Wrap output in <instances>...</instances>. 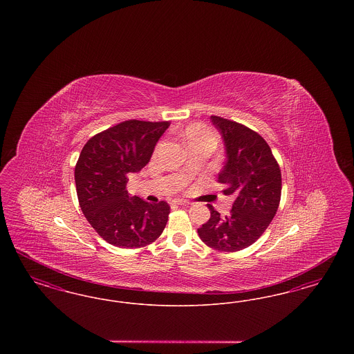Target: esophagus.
Segmentation results:
<instances>
[{"label": "esophagus", "mask_w": 354, "mask_h": 354, "mask_svg": "<svg viewBox=\"0 0 354 354\" xmlns=\"http://www.w3.org/2000/svg\"><path fill=\"white\" fill-rule=\"evenodd\" d=\"M174 204H178V205H189L191 203L187 202V201H182V199H175Z\"/></svg>", "instance_id": "34e87169"}]
</instances>
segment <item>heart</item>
Returning a JSON list of instances; mask_svg holds the SVG:
<instances>
[{"instance_id": "1", "label": "heart", "mask_w": 354, "mask_h": 354, "mask_svg": "<svg viewBox=\"0 0 354 354\" xmlns=\"http://www.w3.org/2000/svg\"><path fill=\"white\" fill-rule=\"evenodd\" d=\"M203 133H208L205 127H203L202 124H191L187 130H185V139L191 138L194 135L203 134Z\"/></svg>"}]
</instances>
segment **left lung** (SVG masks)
Segmentation results:
<instances>
[{
	"mask_svg": "<svg viewBox=\"0 0 354 354\" xmlns=\"http://www.w3.org/2000/svg\"><path fill=\"white\" fill-rule=\"evenodd\" d=\"M224 140L227 162L218 182L235 198L230 215L211 218L198 228L203 243L216 251L236 252L253 244L268 228L281 198V171L264 138L250 127L212 115Z\"/></svg>",
	"mask_w": 354,
	"mask_h": 354,
	"instance_id": "left-lung-1",
	"label": "left lung"
}]
</instances>
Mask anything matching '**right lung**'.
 <instances>
[{
    "label": "right lung",
    "mask_w": 354,
    "mask_h": 354,
    "mask_svg": "<svg viewBox=\"0 0 354 354\" xmlns=\"http://www.w3.org/2000/svg\"><path fill=\"white\" fill-rule=\"evenodd\" d=\"M169 122L130 119L87 140L75 165L80 207L103 240L119 248H140L162 235L169 205L130 196L129 174L143 169Z\"/></svg>",
    "instance_id": "1"
}]
</instances>
